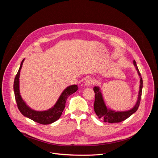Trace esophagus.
<instances>
[{"mask_svg":"<svg viewBox=\"0 0 158 158\" xmlns=\"http://www.w3.org/2000/svg\"><path fill=\"white\" fill-rule=\"evenodd\" d=\"M94 83V80L92 78H88L85 81L84 84L86 85V86H89V85H92Z\"/></svg>","mask_w":158,"mask_h":158,"instance_id":"esophagus-1","label":"esophagus"}]
</instances>
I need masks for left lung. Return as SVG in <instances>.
I'll use <instances>...</instances> for the list:
<instances>
[{"mask_svg": "<svg viewBox=\"0 0 158 158\" xmlns=\"http://www.w3.org/2000/svg\"><path fill=\"white\" fill-rule=\"evenodd\" d=\"M134 65L136 67V70L138 71V75L140 77V90L139 94H138V100L136 105L134 107L128 111H114L112 110L108 109L104 103L103 99L102 97V95L99 87L95 86L94 88V90L95 92V102H94V111L95 113H96L99 118L103 119L104 122H107L109 123H120L125 119L131 116L133 113H135L138 109V107L140 106L141 96H142V86H143V81L141 77V74L140 73V71L138 69V66L136 65V61H133Z\"/></svg>", "mask_w": 158, "mask_h": 158, "instance_id": "left-lung-1", "label": "left lung"}]
</instances>
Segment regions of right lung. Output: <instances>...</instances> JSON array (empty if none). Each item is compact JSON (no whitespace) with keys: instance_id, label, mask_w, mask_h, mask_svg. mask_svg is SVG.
<instances>
[{"instance_id":"add662e5","label":"right lung","mask_w":158,"mask_h":158,"mask_svg":"<svg viewBox=\"0 0 158 158\" xmlns=\"http://www.w3.org/2000/svg\"><path fill=\"white\" fill-rule=\"evenodd\" d=\"M23 60L24 59H23L22 61L20 69L18 71L14 82V95H15L16 102L19 111L23 115L31 119L33 121L41 124V125H49V124L54 123L58 120L61 116L62 113H63L65 107L66 99L71 94H74L78 90V85H72L66 88L60 95L54 107L47 110V111H37L35 110H33L28 107L26 103L23 101L20 94V89H19V77H20V70L22 69Z\"/></svg>"}]
</instances>
